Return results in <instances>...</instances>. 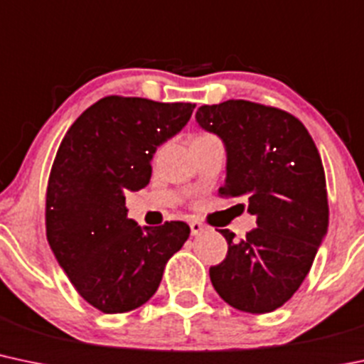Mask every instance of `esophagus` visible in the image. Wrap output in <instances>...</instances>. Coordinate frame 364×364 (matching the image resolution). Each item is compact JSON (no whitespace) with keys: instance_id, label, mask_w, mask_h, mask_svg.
Here are the masks:
<instances>
[{"instance_id":"1","label":"esophagus","mask_w":364,"mask_h":364,"mask_svg":"<svg viewBox=\"0 0 364 364\" xmlns=\"http://www.w3.org/2000/svg\"><path fill=\"white\" fill-rule=\"evenodd\" d=\"M190 230H191V235H193V237H198V235H202L203 231L207 230V226H203L200 221H191Z\"/></svg>"}]
</instances>
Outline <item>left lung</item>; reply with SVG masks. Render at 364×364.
Returning a JSON list of instances; mask_svg holds the SVG:
<instances>
[{"label": "left lung", "instance_id": "1", "mask_svg": "<svg viewBox=\"0 0 364 364\" xmlns=\"http://www.w3.org/2000/svg\"><path fill=\"white\" fill-rule=\"evenodd\" d=\"M198 126L225 143L221 197L243 198L257 228L209 269L223 301L245 313H271L297 292L328 231L326 181L313 138L285 110L228 100L197 110ZM245 209L243 203H238Z\"/></svg>", "mask_w": 364, "mask_h": 364}]
</instances>
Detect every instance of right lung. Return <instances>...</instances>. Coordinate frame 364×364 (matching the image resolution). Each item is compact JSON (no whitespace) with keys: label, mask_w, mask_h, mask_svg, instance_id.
<instances>
[{"label":"right lung","mask_w":364,"mask_h":364,"mask_svg":"<svg viewBox=\"0 0 364 364\" xmlns=\"http://www.w3.org/2000/svg\"><path fill=\"white\" fill-rule=\"evenodd\" d=\"M193 103L105 97L75 119L60 143L46 191V237L79 295L102 313H127L161 285L190 226H138L126 191L150 183L151 159L190 121Z\"/></svg>","instance_id":"obj_1"}]
</instances>
